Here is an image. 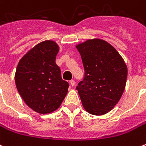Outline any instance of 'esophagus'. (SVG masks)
<instances>
[{
	"label": "esophagus",
	"mask_w": 146,
	"mask_h": 146,
	"mask_svg": "<svg viewBox=\"0 0 146 146\" xmlns=\"http://www.w3.org/2000/svg\"><path fill=\"white\" fill-rule=\"evenodd\" d=\"M70 85L73 86H73L75 85V80H70Z\"/></svg>",
	"instance_id": "obj_1"
}]
</instances>
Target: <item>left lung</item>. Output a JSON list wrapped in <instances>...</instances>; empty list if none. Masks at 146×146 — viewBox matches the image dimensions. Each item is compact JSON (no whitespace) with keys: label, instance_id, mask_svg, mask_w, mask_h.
I'll list each match as a JSON object with an SVG mask.
<instances>
[{"label":"left lung","instance_id":"left-lung-1","mask_svg":"<svg viewBox=\"0 0 146 146\" xmlns=\"http://www.w3.org/2000/svg\"><path fill=\"white\" fill-rule=\"evenodd\" d=\"M84 68V77L78 84L84 108L93 115L112 110L125 89L127 68L113 46L101 39L88 40L76 46Z\"/></svg>","mask_w":146,"mask_h":146}]
</instances>
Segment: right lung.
I'll list each match as a JSON object with an SVG mask.
<instances>
[{
  "mask_svg": "<svg viewBox=\"0 0 146 146\" xmlns=\"http://www.w3.org/2000/svg\"><path fill=\"white\" fill-rule=\"evenodd\" d=\"M59 51L53 40H45L31 48L19 61L15 80L25 103L41 114L54 112L68 92L69 83L61 76L55 63Z\"/></svg>",
  "mask_w": 146,
  "mask_h": 146,
  "instance_id": "right-lung-1",
  "label": "right lung"
}]
</instances>
